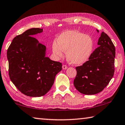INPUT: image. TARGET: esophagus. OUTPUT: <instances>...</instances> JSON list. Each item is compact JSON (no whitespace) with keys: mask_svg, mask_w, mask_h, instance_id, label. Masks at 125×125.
Instances as JSON below:
<instances>
[{"mask_svg":"<svg viewBox=\"0 0 125 125\" xmlns=\"http://www.w3.org/2000/svg\"><path fill=\"white\" fill-rule=\"evenodd\" d=\"M67 65H65V64H63V65H62V68L63 69H66L67 68Z\"/></svg>","mask_w":125,"mask_h":125,"instance_id":"1","label":"esophagus"}]
</instances>
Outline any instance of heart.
<instances>
[{"instance_id": "heart-1", "label": "heart", "mask_w": 125, "mask_h": 125, "mask_svg": "<svg viewBox=\"0 0 125 125\" xmlns=\"http://www.w3.org/2000/svg\"><path fill=\"white\" fill-rule=\"evenodd\" d=\"M94 43L90 36L77 31H68L62 33L53 42L52 51L56 56L62 57L63 51H67V60L71 63L80 65L86 62L92 54Z\"/></svg>"}]
</instances>
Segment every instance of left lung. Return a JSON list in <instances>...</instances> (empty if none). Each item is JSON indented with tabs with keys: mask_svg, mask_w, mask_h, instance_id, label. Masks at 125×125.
I'll return each mask as SVG.
<instances>
[{
	"mask_svg": "<svg viewBox=\"0 0 125 125\" xmlns=\"http://www.w3.org/2000/svg\"><path fill=\"white\" fill-rule=\"evenodd\" d=\"M98 45L99 46L89 60L75 68L77 75L74 85L78 92L85 95H94L103 91L115 72V47L110 38L102 32Z\"/></svg>",
	"mask_w": 125,
	"mask_h": 125,
	"instance_id": "1",
	"label": "left lung"
}]
</instances>
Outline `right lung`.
<instances>
[{
  "label": "right lung",
  "mask_w": 125,
  "mask_h": 125,
  "mask_svg": "<svg viewBox=\"0 0 125 125\" xmlns=\"http://www.w3.org/2000/svg\"><path fill=\"white\" fill-rule=\"evenodd\" d=\"M42 31L40 28L27 30L14 38L7 51L10 79L29 96L45 95L62 69V63L45 57L46 46L32 36Z\"/></svg>",
  "instance_id": "add662e5"
}]
</instances>
